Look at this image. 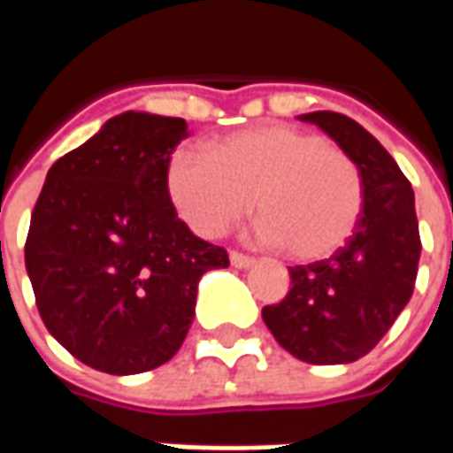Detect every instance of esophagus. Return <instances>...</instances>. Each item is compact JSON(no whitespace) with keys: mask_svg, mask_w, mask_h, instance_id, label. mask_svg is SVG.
<instances>
[{"mask_svg":"<svg viewBox=\"0 0 453 453\" xmlns=\"http://www.w3.org/2000/svg\"><path fill=\"white\" fill-rule=\"evenodd\" d=\"M230 265L237 266V269H247V266L255 265V259H252L250 255H242V252L233 250V252H230Z\"/></svg>","mask_w":453,"mask_h":453,"instance_id":"obj_1","label":"esophagus"}]
</instances>
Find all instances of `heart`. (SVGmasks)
<instances>
[{
	"label": "heart",
	"instance_id": "1",
	"mask_svg": "<svg viewBox=\"0 0 453 453\" xmlns=\"http://www.w3.org/2000/svg\"><path fill=\"white\" fill-rule=\"evenodd\" d=\"M167 194L198 235H223L252 208L257 235L288 259L320 262L349 242L364 216L361 169L342 148L291 128L259 126L218 140L211 155L177 150Z\"/></svg>",
	"mask_w": 453,
	"mask_h": 453
}]
</instances>
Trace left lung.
Wrapping results in <instances>:
<instances>
[{
	"label": "left lung",
	"instance_id": "8db88e82",
	"mask_svg": "<svg viewBox=\"0 0 453 453\" xmlns=\"http://www.w3.org/2000/svg\"><path fill=\"white\" fill-rule=\"evenodd\" d=\"M349 155L364 179V216L330 259L288 266L284 301L262 308L266 327L296 359L349 364L369 354L408 305L419 262L415 194L379 140L334 111L298 116Z\"/></svg>",
	"mask_w": 453,
	"mask_h": 453
}]
</instances>
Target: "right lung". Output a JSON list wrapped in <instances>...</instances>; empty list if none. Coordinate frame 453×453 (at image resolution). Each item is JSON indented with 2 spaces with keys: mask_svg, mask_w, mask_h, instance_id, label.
Segmentation results:
<instances>
[{
  "mask_svg": "<svg viewBox=\"0 0 453 453\" xmlns=\"http://www.w3.org/2000/svg\"><path fill=\"white\" fill-rule=\"evenodd\" d=\"M187 120L126 111L55 162L31 213L26 272L48 333L87 366L128 376L187 337L198 279L230 265L167 194Z\"/></svg>",
  "mask_w": 453,
  "mask_h": 453,
  "instance_id": "obj_1",
  "label": "right lung"
}]
</instances>
